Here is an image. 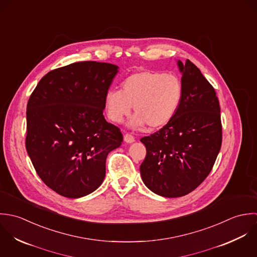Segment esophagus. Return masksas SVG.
Instances as JSON below:
<instances>
[{
	"label": "esophagus",
	"instance_id": "obj_1",
	"mask_svg": "<svg viewBox=\"0 0 257 257\" xmlns=\"http://www.w3.org/2000/svg\"><path fill=\"white\" fill-rule=\"evenodd\" d=\"M135 141V138L131 135V134H125L124 135V142L125 143H128V144H131V143H133Z\"/></svg>",
	"mask_w": 257,
	"mask_h": 257
}]
</instances>
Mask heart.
Returning a JSON list of instances; mask_svg holds the SVG:
<instances>
[{
	"instance_id": "heart-1",
	"label": "heart",
	"mask_w": 257,
	"mask_h": 257,
	"mask_svg": "<svg viewBox=\"0 0 257 257\" xmlns=\"http://www.w3.org/2000/svg\"><path fill=\"white\" fill-rule=\"evenodd\" d=\"M184 97V85L179 76L152 70H139L122 82V91L109 89L105 94L108 117L121 123L132 110V127L148 125L150 130L165 127L176 115Z\"/></svg>"
}]
</instances>
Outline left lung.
Segmentation results:
<instances>
[{
  "mask_svg": "<svg viewBox=\"0 0 257 257\" xmlns=\"http://www.w3.org/2000/svg\"><path fill=\"white\" fill-rule=\"evenodd\" d=\"M184 97L174 118L141 142L147 154L140 166L145 186L166 198L198 188L211 171L221 146L220 108L215 91L189 59L177 60Z\"/></svg>",
  "mask_w": 257,
  "mask_h": 257,
  "instance_id": "obj_1",
  "label": "left lung"
}]
</instances>
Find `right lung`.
I'll return each mask as SVG.
<instances>
[{
    "mask_svg": "<svg viewBox=\"0 0 257 257\" xmlns=\"http://www.w3.org/2000/svg\"><path fill=\"white\" fill-rule=\"evenodd\" d=\"M118 66L81 61L57 68L38 83L27 106L26 148L43 182L78 199L97 190L106 158L123 141L103 115Z\"/></svg>",
    "mask_w": 257,
    "mask_h": 257,
    "instance_id": "right-lung-1",
    "label": "right lung"
}]
</instances>
